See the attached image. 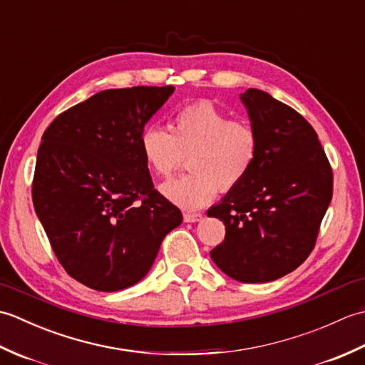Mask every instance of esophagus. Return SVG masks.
<instances>
[{
    "mask_svg": "<svg viewBox=\"0 0 365 365\" xmlns=\"http://www.w3.org/2000/svg\"><path fill=\"white\" fill-rule=\"evenodd\" d=\"M204 218L202 213H195V212H185L183 213V220L185 222H197Z\"/></svg>",
    "mask_w": 365,
    "mask_h": 365,
    "instance_id": "1",
    "label": "esophagus"
}]
</instances>
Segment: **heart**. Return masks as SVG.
Wrapping results in <instances>:
<instances>
[{
	"instance_id": "obj_1",
	"label": "heart",
	"mask_w": 365,
	"mask_h": 365,
	"mask_svg": "<svg viewBox=\"0 0 365 365\" xmlns=\"http://www.w3.org/2000/svg\"><path fill=\"white\" fill-rule=\"evenodd\" d=\"M139 150L152 173L168 178L180 169L188 155L191 173L163 185V192L183 208H199L229 191L250 175L260 153V135L247 119H230L212 102H195L169 120V133L145 127Z\"/></svg>"
}]
</instances>
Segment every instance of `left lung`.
<instances>
[{"instance_id":"1","label":"left lung","mask_w":365,"mask_h":365,"mask_svg":"<svg viewBox=\"0 0 365 365\" xmlns=\"http://www.w3.org/2000/svg\"><path fill=\"white\" fill-rule=\"evenodd\" d=\"M242 100L260 153L250 175L207 212L226 226L210 255L235 281L269 282L314 251L332 197V168L315 130L293 108L259 89Z\"/></svg>"}]
</instances>
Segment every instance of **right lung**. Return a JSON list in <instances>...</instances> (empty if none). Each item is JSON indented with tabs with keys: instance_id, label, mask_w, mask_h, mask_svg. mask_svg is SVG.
<instances>
[{
	"instance_id": "right-lung-1",
	"label": "right lung",
	"mask_w": 365,
	"mask_h": 365,
	"mask_svg": "<svg viewBox=\"0 0 365 365\" xmlns=\"http://www.w3.org/2000/svg\"><path fill=\"white\" fill-rule=\"evenodd\" d=\"M174 86L106 89L68 108L42 136L33 204L75 281L118 292L149 273L182 212L155 190L139 150L144 125Z\"/></svg>"
}]
</instances>
